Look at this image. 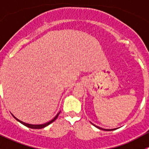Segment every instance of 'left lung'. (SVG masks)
<instances>
[{"label":"left lung","instance_id":"8db88e82","mask_svg":"<svg viewBox=\"0 0 149 149\" xmlns=\"http://www.w3.org/2000/svg\"><path fill=\"white\" fill-rule=\"evenodd\" d=\"M91 124L93 125L94 126H95L96 127H97V128H99V129H100V130H105V131H112V130H116L117 128H113V129H104V128H102V127H99V126H97V125H94V124H93L92 123H91Z\"/></svg>","mask_w":149,"mask_h":149}]
</instances>
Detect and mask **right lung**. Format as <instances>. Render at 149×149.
Masks as SVG:
<instances>
[{"label":"right lung","instance_id":"add662e5","mask_svg":"<svg viewBox=\"0 0 149 149\" xmlns=\"http://www.w3.org/2000/svg\"><path fill=\"white\" fill-rule=\"evenodd\" d=\"M60 113H61V112H58V113L56 115V116H55V118H53V119L51 120L50 121L47 122V123H44V124H40V125H33V124H29V123H24V122H23V121L20 120H19V119H18V118H16V117L14 116V115H13V117L15 118V119L16 120L19 121V123H22V124H23L24 125H25V126H26V127H29V128H32V129H41V128H44L45 127H46V126L49 125L51 124V123H52V122L55 121V120H56L57 118H58V115H59Z\"/></svg>","mask_w":149,"mask_h":149}]
</instances>
